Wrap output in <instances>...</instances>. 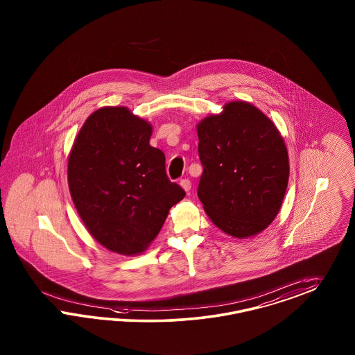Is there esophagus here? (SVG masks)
Segmentation results:
<instances>
[{
  "mask_svg": "<svg viewBox=\"0 0 355 355\" xmlns=\"http://www.w3.org/2000/svg\"><path fill=\"white\" fill-rule=\"evenodd\" d=\"M180 184L182 186V189H184L186 193H189V191H190V189H191V182H190V180L184 178V180H182V181L180 182Z\"/></svg>",
  "mask_w": 355,
  "mask_h": 355,
  "instance_id": "1",
  "label": "esophagus"
}]
</instances>
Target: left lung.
Wrapping results in <instances>:
<instances>
[{
    "label": "left lung",
    "instance_id": "8db88e82",
    "mask_svg": "<svg viewBox=\"0 0 355 355\" xmlns=\"http://www.w3.org/2000/svg\"><path fill=\"white\" fill-rule=\"evenodd\" d=\"M203 173L198 196L223 232L245 239L275 219L288 184L279 131L256 106L233 101L196 125Z\"/></svg>",
    "mask_w": 355,
    "mask_h": 355
}]
</instances>
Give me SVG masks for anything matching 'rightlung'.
<instances>
[{
	"mask_svg": "<svg viewBox=\"0 0 355 355\" xmlns=\"http://www.w3.org/2000/svg\"><path fill=\"white\" fill-rule=\"evenodd\" d=\"M150 136L152 125L127 107H102L86 119L68 159L69 191L86 230L124 256L144 252L186 196Z\"/></svg>",
	"mask_w": 355,
	"mask_h": 355,
	"instance_id": "obj_1",
	"label": "right lung"
}]
</instances>
